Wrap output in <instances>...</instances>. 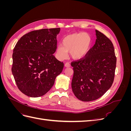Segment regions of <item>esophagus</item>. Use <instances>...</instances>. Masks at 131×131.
Segmentation results:
<instances>
[{"label": "esophagus", "mask_w": 131, "mask_h": 131, "mask_svg": "<svg viewBox=\"0 0 131 131\" xmlns=\"http://www.w3.org/2000/svg\"><path fill=\"white\" fill-rule=\"evenodd\" d=\"M65 67H66V68H68V67H70V64L69 63H68L67 62L66 64H65Z\"/></svg>", "instance_id": "obj_1"}]
</instances>
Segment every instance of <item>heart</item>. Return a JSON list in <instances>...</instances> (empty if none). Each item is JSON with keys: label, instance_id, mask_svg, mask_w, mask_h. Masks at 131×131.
<instances>
[{"label": "heart", "instance_id": "obj_1", "mask_svg": "<svg viewBox=\"0 0 131 131\" xmlns=\"http://www.w3.org/2000/svg\"><path fill=\"white\" fill-rule=\"evenodd\" d=\"M92 43L90 35L86 33H74L64 38L62 45H58L56 54L60 59L67 58L68 52L74 59H80L88 53Z\"/></svg>", "mask_w": 131, "mask_h": 131}]
</instances>
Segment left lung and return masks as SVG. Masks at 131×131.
I'll list each match as a JSON object with an SVG mask.
<instances>
[{"mask_svg":"<svg viewBox=\"0 0 131 131\" xmlns=\"http://www.w3.org/2000/svg\"><path fill=\"white\" fill-rule=\"evenodd\" d=\"M94 45L84 59L73 62L72 89L79 100L90 102L102 97L112 86L116 64L113 43L97 30Z\"/></svg>","mask_w":131,"mask_h":131,"instance_id":"1","label":"left lung"}]
</instances>
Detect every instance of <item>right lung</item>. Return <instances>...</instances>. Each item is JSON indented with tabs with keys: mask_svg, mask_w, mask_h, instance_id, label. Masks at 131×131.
<instances>
[{
	"mask_svg": "<svg viewBox=\"0 0 131 131\" xmlns=\"http://www.w3.org/2000/svg\"><path fill=\"white\" fill-rule=\"evenodd\" d=\"M60 28L31 31L22 36L13 54L12 73L18 89L27 96L39 97L52 88L64 63L53 54Z\"/></svg>",
	"mask_w": 131,
	"mask_h": 131,
	"instance_id": "1",
	"label": "right lung"
}]
</instances>
